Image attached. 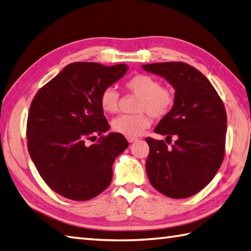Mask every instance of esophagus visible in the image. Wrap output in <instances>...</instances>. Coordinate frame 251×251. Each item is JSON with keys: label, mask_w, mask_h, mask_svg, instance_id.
Listing matches in <instances>:
<instances>
[{"label": "esophagus", "mask_w": 251, "mask_h": 251, "mask_svg": "<svg viewBox=\"0 0 251 251\" xmlns=\"http://www.w3.org/2000/svg\"><path fill=\"white\" fill-rule=\"evenodd\" d=\"M127 140H128V142H134V141H137L138 140V138H136V137H127Z\"/></svg>", "instance_id": "esophagus-1"}]
</instances>
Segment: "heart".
Masks as SVG:
<instances>
[{"mask_svg":"<svg viewBox=\"0 0 251 251\" xmlns=\"http://www.w3.org/2000/svg\"><path fill=\"white\" fill-rule=\"evenodd\" d=\"M125 88L137 96V114H124L112 121V129L126 137L141 135L151 124L150 115L162 119L170 113L175 104L172 88L161 86L158 79L148 74H137L125 82ZM100 106L105 113L114 114L119 110L120 94L114 88H105L100 95Z\"/></svg>","mask_w":251,"mask_h":251,"instance_id":"heart-1","label":"heart"}]
</instances>
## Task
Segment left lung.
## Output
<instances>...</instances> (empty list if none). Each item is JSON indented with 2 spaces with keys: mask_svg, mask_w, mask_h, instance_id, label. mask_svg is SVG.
<instances>
[{
  "mask_svg": "<svg viewBox=\"0 0 251 251\" xmlns=\"http://www.w3.org/2000/svg\"><path fill=\"white\" fill-rule=\"evenodd\" d=\"M165 77L175 88V104L154 131L176 138L169 148L164 140L147 138L146 163L151 184L172 199L199 193L214 179L226 151V112L220 96L197 69L184 62L143 65Z\"/></svg>",
  "mask_w": 251,
  "mask_h": 251,
  "instance_id": "obj_1",
  "label": "left lung"
}]
</instances>
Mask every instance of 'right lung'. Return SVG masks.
<instances>
[{
    "instance_id": "right-lung-1",
    "label": "right lung",
    "mask_w": 251,
    "mask_h": 251,
    "mask_svg": "<svg viewBox=\"0 0 251 251\" xmlns=\"http://www.w3.org/2000/svg\"><path fill=\"white\" fill-rule=\"evenodd\" d=\"M126 65L73 62L45 84L32 100L26 139L40 176L56 193L88 201L111 183L112 165L128 142L109 130L100 95L127 71ZM96 135L100 139L87 145Z\"/></svg>"
}]
</instances>
